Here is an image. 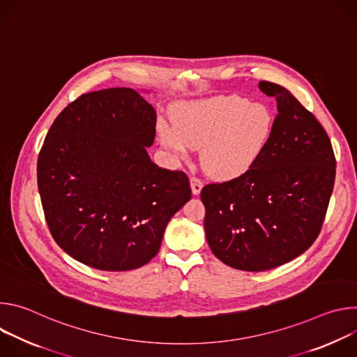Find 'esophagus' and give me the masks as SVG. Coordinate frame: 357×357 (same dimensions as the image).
Wrapping results in <instances>:
<instances>
[{
    "label": "esophagus",
    "mask_w": 357,
    "mask_h": 357,
    "mask_svg": "<svg viewBox=\"0 0 357 357\" xmlns=\"http://www.w3.org/2000/svg\"><path fill=\"white\" fill-rule=\"evenodd\" d=\"M203 188V182L197 178H190V189H192V193L193 195H199L200 190Z\"/></svg>",
    "instance_id": "obj_1"
}]
</instances>
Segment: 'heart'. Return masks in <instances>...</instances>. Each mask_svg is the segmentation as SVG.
<instances>
[{
	"label": "heart",
	"instance_id": "b5f03b06",
	"mask_svg": "<svg viewBox=\"0 0 357 357\" xmlns=\"http://www.w3.org/2000/svg\"><path fill=\"white\" fill-rule=\"evenodd\" d=\"M172 123L158 127L165 146L181 157L200 149L206 174L231 179L245 174L263 154L274 117L266 105L230 94L183 101L172 110Z\"/></svg>",
	"mask_w": 357,
	"mask_h": 357
}]
</instances>
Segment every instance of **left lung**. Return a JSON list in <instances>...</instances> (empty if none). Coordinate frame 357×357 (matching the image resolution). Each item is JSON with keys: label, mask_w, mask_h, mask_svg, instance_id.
<instances>
[{"label": "left lung", "mask_w": 357, "mask_h": 357, "mask_svg": "<svg viewBox=\"0 0 357 357\" xmlns=\"http://www.w3.org/2000/svg\"><path fill=\"white\" fill-rule=\"evenodd\" d=\"M259 87L278 109L263 154L245 174L200 193L211 250L243 271L275 268L312 245L336 172L331 139L314 114L280 84Z\"/></svg>", "instance_id": "1"}]
</instances>
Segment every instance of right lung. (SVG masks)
<instances>
[{"label":"right lung","instance_id":"obj_1","mask_svg":"<svg viewBox=\"0 0 357 357\" xmlns=\"http://www.w3.org/2000/svg\"><path fill=\"white\" fill-rule=\"evenodd\" d=\"M155 123L139 91L113 87L82 94L50 126L38 188L50 233L75 260L128 271L157 256L192 192L183 172L151 161Z\"/></svg>","mask_w":357,"mask_h":357}]
</instances>
